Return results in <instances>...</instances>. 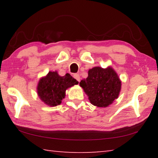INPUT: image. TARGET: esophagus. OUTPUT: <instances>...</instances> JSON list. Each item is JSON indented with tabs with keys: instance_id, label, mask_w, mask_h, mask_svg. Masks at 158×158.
Masks as SVG:
<instances>
[{
	"instance_id": "obj_1",
	"label": "esophagus",
	"mask_w": 158,
	"mask_h": 158,
	"mask_svg": "<svg viewBox=\"0 0 158 158\" xmlns=\"http://www.w3.org/2000/svg\"><path fill=\"white\" fill-rule=\"evenodd\" d=\"M73 76H74V79H76L78 81H80V76H79V74H74Z\"/></svg>"
}]
</instances>
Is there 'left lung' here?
I'll use <instances>...</instances> for the list:
<instances>
[{
	"mask_svg": "<svg viewBox=\"0 0 158 158\" xmlns=\"http://www.w3.org/2000/svg\"><path fill=\"white\" fill-rule=\"evenodd\" d=\"M80 86L89 96L92 105L106 107L118 98L121 89V82L111 68L103 69L95 67L89 69L86 79L81 80Z\"/></svg>",
	"mask_w": 158,
	"mask_h": 158,
	"instance_id": "1",
	"label": "left lung"
}]
</instances>
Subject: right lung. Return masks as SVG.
Wrapping results in <instances>:
<instances>
[{
  "instance_id": "add662e5",
  "label": "right lung",
  "mask_w": 158,
  "mask_h": 158,
  "mask_svg": "<svg viewBox=\"0 0 158 158\" xmlns=\"http://www.w3.org/2000/svg\"><path fill=\"white\" fill-rule=\"evenodd\" d=\"M78 83L68 73L60 77L56 72H49L46 77L40 80L37 94L47 105L55 106L60 105L65 98L66 89Z\"/></svg>"
}]
</instances>
